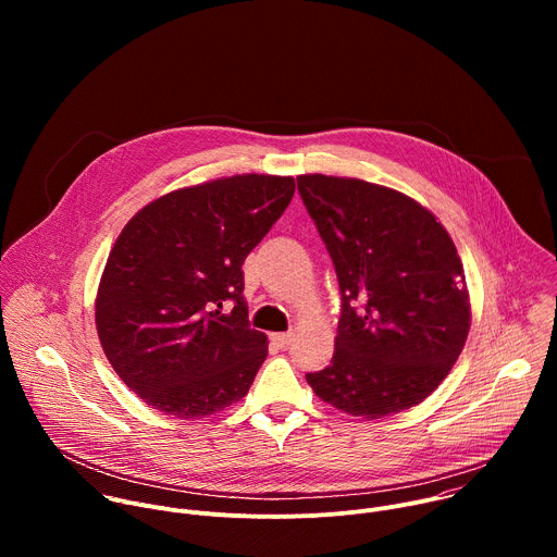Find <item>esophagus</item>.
<instances>
[{
  "mask_svg": "<svg viewBox=\"0 0 557 557\" xmlns=\"http://www.w3.org/2000/svg\"><path fill=\"white\" fill-rule=\"evenodd\" d=\"M273 342H275L280 348H286V346L293 342V333H275V335H273Z\"/></svg>",
  "mask_w": 557,
  "mask_h": 557,
  "instance_id": "obj_1",
  "label": "esophagus"
}]
</instances>
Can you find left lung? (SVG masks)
<instances>
[{"instance_id": "left-lung-1", "label": "left lung", "mask_w": 557, "mask_h": 557, "mask_svg": "<svg viewBox=\"0 0 557 557\" xmlns=\"http://www.w3.org/2000/svg\"><path fill=\"white\" fill-rule=\"evenodd\" d=\"M333 258L342 317L329 368L306 381L368 421L419 406L462 352L471 312L449 233L410 196L359 178L297 176Z\"/></svg>"}]
</instances>
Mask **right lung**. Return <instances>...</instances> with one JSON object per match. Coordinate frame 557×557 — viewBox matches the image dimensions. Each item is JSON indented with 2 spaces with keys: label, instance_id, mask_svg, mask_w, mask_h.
I'll return each mask as SVG.
<instances>
[{
  "label": "right lung",
  "instance_id": "1",
  "mask_svg": "<svg viewBox=\"0 0 557 557\" xmlns=\"http://www.w3.org/2000/svg\"><path fill=\"white\" fill-rule=\"evenodd\" d=\"M293 194L290 176L218 178L149 202L116 237L97 333L116 374L153 410L202 419L249 392L269 342L249 326L243 264Z\"/></svg>",
  "mask_w": 557,
  "mask_h": 557
}]
</instances>
